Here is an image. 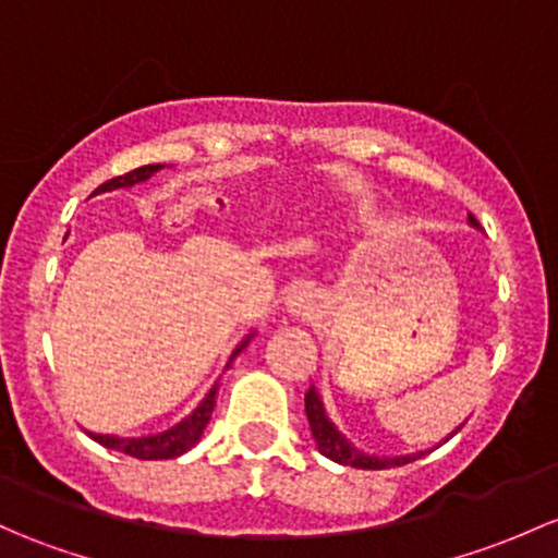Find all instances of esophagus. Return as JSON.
I'll return each mask as SVG.
<instances>
[{"mask_svg":"<svg viewBox=\"0 0 558 558\" xmlns=\"http://www.w3.org/2000/svg\"><path fill=\"white\" fill-rule=\"evenodd\" d=\"M286 307H289V313L299 315V318H313L315 313H318V294H315L313 289H294L286 299Z\"/></svg>","mask_w":558,"mask_h":558,"instance_id":"obj_1","label":"esophagus"}]
</instances>
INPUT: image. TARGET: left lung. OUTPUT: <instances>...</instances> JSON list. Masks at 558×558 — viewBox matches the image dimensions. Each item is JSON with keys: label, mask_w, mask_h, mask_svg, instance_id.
Here are the masks:
<instances>
[{"label": "left lung", "mask_w": 558, "mask_h": 558, "mask_svg": "<svg viewBox=\"0 0 558 558\" xmlns=\"http://www.w3.org/2000/svg\"><path fill=\"white\" fill-rule=\"evenodd\" d=\"M468 221H471V227H476L478 230V221L473 219L471 214H468ZM304 412H307L310 430H313V438H315V444H318L320 454L328 457V460L339 462V465L361 468V471H383V468L407 465V462H414V460H420V457L427 454V451H414V454H401V457H377V454H366V451L355 449L353 444H350L348 438H344L342 433L333 427V422L328 420L324 401H320V396L315 387H310V390L304 392ZM462 425H465V422H462ZM460 427H457V430H460ZM457 430H451L444 441H449ZM441 444H438V447H441Z\"/></svg>", "instance_id": "8db88e82"}]
</instances>
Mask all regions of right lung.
<instances>
[{
  "instance_id": "add662e5",
  "label": "right lung",
  "mask_w": 558,
  "mask_h": 558,
  "mask_svg": "<svg viewBox=\"0 0 558 558\" xmlns=\"http://www.w3.org/2000/svg\"><path fill=\"white\" fill-rule=\"evenodd\" d=\"M162 168H166V166H141V168H136V171H131L125 175H117V179H111V181H107V184H101L96 192H93V195H101V192H114V190H128V186L144 184V181H149L151 175L160 173ZM254 333L256 331L245 333L243 342H240L238 348L232 350L230 361H227L225 368H230V363L234 361V357H238L240 350H243L245 344L254 339ZM216 392H219V379H216L214 387L205 392L203 401L197 403L195 409H192V414H186L184 420L175 422V425L168 427V430L149 433V436H136V438L114 436V433H90V430H87V436H90L93 441L101 444V447L122 451V454H131V457H136V460H173V457H181L184 451H190L197 441H201L205 425H208L210 414H214Z\"/></svg>"
}]
</instances>
